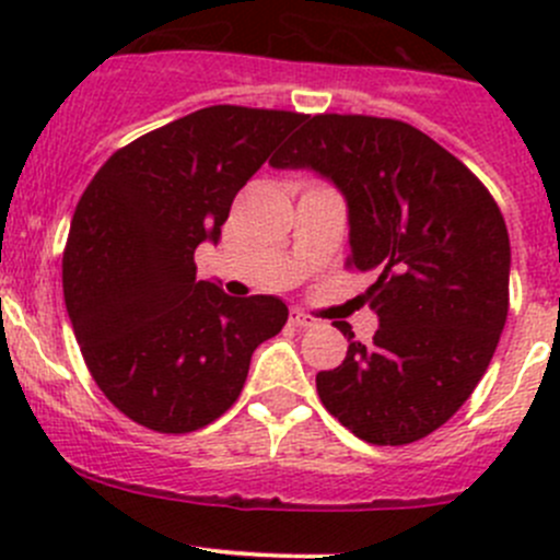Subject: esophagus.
Segmentation results:
<instances>
[{
  "instance_id": "esophagus-1",
  "label": "esophagus",
  "mask_w": 560,
  "mask_h": 560,
  "mask_svg": "<svg viewBox=\"0 0 560 560\" xmlns=\"http://www.w3.org/2000/svg\"><path fill=\"white\" fill-rule=\"evenodd\" d=\"M290 322H292V325H295V327H316V319H314V316H308V314L298 312V308H295V312L290 314Z\"/></svg>"
}]
</instances>
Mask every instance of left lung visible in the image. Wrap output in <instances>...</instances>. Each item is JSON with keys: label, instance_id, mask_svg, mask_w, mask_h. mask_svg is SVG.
<instances>
[{"label": "left lung", "instance_id": "obj_1", "mask_svg": "<svg viewBox=\"0 0 560 560\" xmlns=\"http://www.w3.org/2000/svg\"><path fill=\"white\" fill-rule=\"evenodd\" d=\"M270 165L314 171L347 200L349 265L376 273L374 343L349 338L316 374L322 404L371 444L417 442L450 420L488 371L510 308V233L479 178L411 124L308 118Z\"/></svg>", "mask_w": 560, "mask_h": 560}]
</instances>
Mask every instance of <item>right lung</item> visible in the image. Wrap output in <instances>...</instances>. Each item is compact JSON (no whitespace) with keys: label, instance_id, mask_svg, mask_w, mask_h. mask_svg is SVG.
<instances>
[{"label":"right lung","instance_id":"1","mask_svg":"<svg viewBox=\"0 0 560 560\" xmlns=\"http://www.w3.org/2000/svg\"><path fill=\"white\" fill-rule=\"evenodd\" d=\"M303 121L202 107L124 145L83 191L61 259L67 314L94 382L138 425L189 433L222 417L254 349L284 327L279 298L197 281L195 248L219 244L235 195Z\"/></svg>","mask_w":560,"mask_h":560}]
</instances>
